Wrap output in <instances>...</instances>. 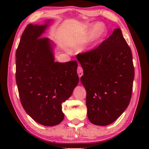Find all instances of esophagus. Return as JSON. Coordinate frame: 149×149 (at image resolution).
Masks as SVG:
<instances>
[{"instance_id":"obj_1","label":"esophagus","mask_w":149,"mask_h":149,"mask_svg":"<svg viewBox=\"0 0 149 149\" xmlns=\"http://www.w3.org/2000/svg\"><path fill=\"white\" fill-rule=\"evenodd\" d=\"M77 74L79 77H81L83 74H84V70H83V68L80 66V65H79L77 68Z\"/></svg>"}]
</instances>
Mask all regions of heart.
Segmentation results:
<instances>
[{
  "mask_svg": "<svg viewBox=\"0 0 149 149\" xmlns=\"http://www.w3.org/2000/svg\"><path fill=\"white\" fill-rule=\"evenodd\" d=\"M93 26H91V27ZM106 31V28L102 24H97L93 27V30L92 33V37L93 39L97 40L104 35Z\"/></svg>",
  "mask_w": 149,
  "mask_h": 149,
  "instance_id": "b5f03b06",
  "label": "heart"
}]
</instances>
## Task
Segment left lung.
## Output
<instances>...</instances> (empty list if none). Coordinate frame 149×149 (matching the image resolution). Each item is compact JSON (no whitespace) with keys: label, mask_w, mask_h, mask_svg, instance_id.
Masks as SVG:
<instances>
[{"label":"left lung","mask_w":149,"mask_h":149,"mask_svg":"<svg viewBox=\"0 0 149 149\" xmlns=\"http://www.w3.org/2000/svg\"><path fill=\"white\" fill-rule=\"evenodd\" d=\"M84 69L81 81L87 92V116L97 125L117 120L130 104L134 79L132 50L121 29L99 47L77 55Z\"/></svg>","instance_id":"left-lung-1"}]
</instances>
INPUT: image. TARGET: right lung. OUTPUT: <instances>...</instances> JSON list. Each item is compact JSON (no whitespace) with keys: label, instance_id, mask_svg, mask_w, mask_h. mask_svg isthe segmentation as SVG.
Wrapping results in <instances>:
<instances>
[{"label":"right lung","instance_id":"1","mask_svg":"<svg viewBox=\"0 0 149 149\" xmlns=\"http://www.w3.org/2000/svg\"><path fill=\"white\" fill-rule=\"evenodd\" d=\"M47 24H29L16 52V80L22 105L35 122L45 126L64 120L62 104L79 82L77 63L54 62L50 39L41 37Z\"/></svg>","mask_w":149,"mask_h":149}]
</instances>
